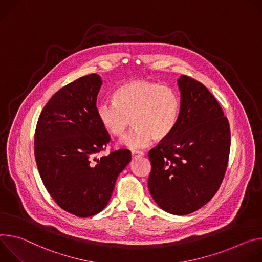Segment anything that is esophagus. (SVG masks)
<instances>
[{
  "mask_svg": "<svg viewBox=\"0 0 262 262\" xmlns=\"http://www.w3.org/2000/svg\"><path fill=\"white\" fill-rule=\"evenodd\" d=\"M131 154H132V157H133V158L138 157V156H143V155H144V153H143L142 151H135V150L132 151Z\"/></svg>",
  "mask_w": 262,
  "mask_h": 262,
  "instance_id": "obj_1",
  "label": "esophagus"
}]
</instances>
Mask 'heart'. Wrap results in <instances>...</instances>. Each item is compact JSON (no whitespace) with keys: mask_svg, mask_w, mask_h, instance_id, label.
<instances>
[{"mask_svg":"<svg viewBox=\"0 0 262 262\" xmlns=\"http://www.w3.org/2000/svg\"><path fill=\"white\" fill-rule=\"evenodd\" d=\"M114 102H101L96 107L98 120L112 136L120 137L132 124L133 130L122 143L135 150L147 147L154 138L163 140L175 130L181 112L179 94L159 83L136 79L121 85Z\"/></svg>","mask_w":262,"mask_h":262,"instance_id":"obj_1","label":"heart"}]
</instances>
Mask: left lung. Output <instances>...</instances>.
I'll return each mask as SVG.
<instances>
[{"label":"left lung","instance_id":"obj_1","mask_svg":"<svg viewBox=\"0 0 262 262\" xmlns=\"http://www.w3.org/2000/svg\"><path fill=\"white\" fill-rule=\"evenodd\" d=\"M178 86L180 118L171 134L149 152L148 187L161 209L185 215L204 206L220 188L231 136L228 119L204 85L182 75Z\"/></svg>","mask_w":262,"mask_h":262}]
</instances>
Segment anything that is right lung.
Wrapping results in <instances>:
<instances>
[{
	"label": "right lung",
	"instance_id": "obj_1",
	"mask_svg": "<svg viewBox=\"0 0 262 262\" xmlns=\"http://www.w3.org/2000/svg\"><path fill=\"white\" fill-rule=\"evenodd\" d=\"M101 85V77L91 74L60 89L43 107L34 136L35 160L48 192L79 217L106 207L131 160L126 149L98 155L110 141L96 112Z\"/></svg>",
	"mask_w": 262,
	"mask_h": 262
}]
</instances>
